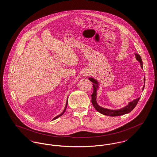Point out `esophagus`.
<instances>
[{"instance_id": "esophagus-1", "label": "esophagus", "mask_w": 157, "mask_h": 157, "mask_svg": "<svg viewBox=\"0 0 157 157\" xmlns=\"http://www.w3.org/2000/svg\"><path fill=\"white\" fill-rule=\"evenodd\" d=\"M86 76L89 75V73H88V72H86Z\"/></svg>"}]
</instances>
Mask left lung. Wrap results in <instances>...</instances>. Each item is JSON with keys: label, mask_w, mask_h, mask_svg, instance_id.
<instances>
[{"label": "left lung", "mask_w": 157, "mask_h": 157, "mask_svg": "<svg viewBox=\"0 0 157 157\" xmlns=\"http://www.w3.org/2000/svg\"><path fill=\"white\" fill-rule=\"evenodd\" d=\"M135 56H136V58L137 60H138L141 64V67L142 68V61L141 59V58L140 56V55L135 53ZM90 81L94 83L93 84V87H94V91L93 93L91 95V102L92 104L93 105V106H94V108H95V109L100 112L101 113L105 115H108V116H110V117H117V116H120V115H122L124 114L128 113L129 112L132 111L135 107L136 106V104H138L140 98H138L136 99H134L133 101L129 103V104L128 105L120 109H118V110H110V109H105V108H103L102 107H101L100 106H99L98 105L97 102V89L98 86V82L94 79L90 78H89ZM144 85L143 86L142 90H144V87H145V78L144 77Z\"/></svg>", "instance_id": "8db88e82"}]
</instances>
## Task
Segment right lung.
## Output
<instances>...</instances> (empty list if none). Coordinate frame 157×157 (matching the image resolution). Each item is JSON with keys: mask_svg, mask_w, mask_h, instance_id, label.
I'll use <instances>...</instances> for the list:
<instances>
[{"mask_svg": "<svg viewBox=\"0 0 157 157\" xmlns=\"http://www.w3.org/2000/svg\"><path fill=\"white\" fill-rule=\"evenodd\" d=\"M67 104H66V106H65V109H64V111H63V112L61 113V114H60L59 115H58V116H56V117H55L54 118H53L52 120H55V119H56V118H59V117H60V116H62L63 113H64V112H65V110H66V108H67Z\"/></svg>", "mask_w": 157, "mask_h": 157, "instance_id": "obj_1", "label": "right lung"}]
</instances>
